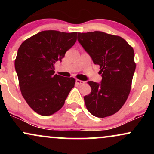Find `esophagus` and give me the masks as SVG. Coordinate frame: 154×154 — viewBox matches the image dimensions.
Instances as JSON below:
<instances>
[{
  "instance_id": "esophagus-1",
  "label": "esophagus",
  "mask_w": 154,
  "mask_h": 154,
  "mask_svg": "<svg viewBox=\"0 0 154 154\" xmlns=\"http://www.w3.org/2000/svg\"><path fill=\"white\" fill-rule=\"evenodd\" d=\"M76 83H77V85H82V84H84L85 82H84V81H82V80H80V79H76Z\"/></svg>"
}]
</instances>
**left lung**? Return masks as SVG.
<instances>
[{"label":"left lung","mask_w":154,"mask_h":154,"mask_svg":"<svg viewBox=\"0 0 154 154\" xmlns=\"http://www.w3.org/2000/svg\"><path fill=\"white\" fill-rule=\"evenodd\" d=\"M79 43L99 65L100 84L88 81L91 93L84 97L87 109L97 117L113 115L123 106L131 90L136 63L134 50L121 37L95 31L78 33Z\"/></svg>","instance_id":"8db88e82"}]
</instances>
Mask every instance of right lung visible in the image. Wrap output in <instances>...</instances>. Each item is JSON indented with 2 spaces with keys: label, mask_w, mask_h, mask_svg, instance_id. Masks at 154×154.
Wrapping results in <instances>:
<instances>
[{
  "label": "right lung",
  "mask_w": 154,
  "mask_h": 154,
  "mask_svg": "<svg viewBox=\"0 0 154 154\" xmlns=\"http://www.w3.org/2000/svg\"><path fill=\"white\" fill-rule=\"evenodd\" d=\"M77 32L45 30L21 44L15 69L23 98L33 111L50 116L62 108L75 79L55 75V62L75 45Z\"/></svg>",
  "instance_id": "right-lung-1"
}]
</instances>
